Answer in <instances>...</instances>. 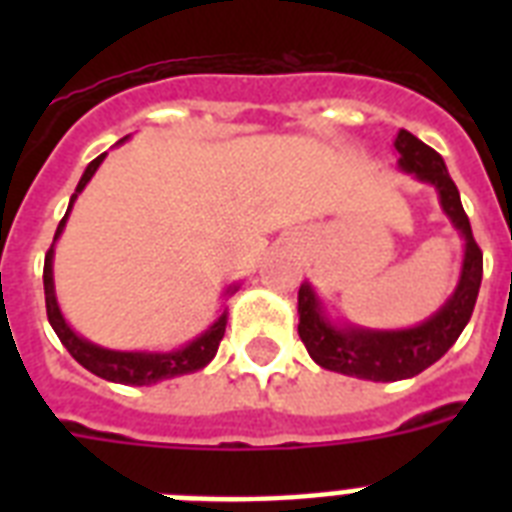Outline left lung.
Wrapping results in <instances>:
<instances>
[{
	"label": "left lung",
	"mask_w": 512,
	"mask_h": 512,
	"mask_svg": "<svg viewBox=\"0 0 512 512\" xmlns=\"http://www.w3.org/2000/svg\"><path fill=\"white\" fill-rule=\"evenodd\" d=\"M396 151L401 170L414 172L420 180L436 185L441 207L452 217L457 231L465 236V263L452 300L420 327L401 329V332H369V329H337L327 324L319 311V300L308 284H303L297 295V313H300L297 335L313 361L329 372L374 382L406 380L436 364L457 342L473 316L481 276H484V252L473 239L460 191L446 172L441 154L406 130L398 132Z\"/></svg>",
	"instance_id": "obj_1"
}]
</instances>
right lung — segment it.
<instances>
[{"instance_id":"1","label":"right lung","mask_w":512,"mask_h":512,"mask_svg":"<svg viewBox=\"0 0 512 512\" xmlns=\"http://www.w3.org/2000/svg\"><path fill=\"white\" fill-rule=\"evenodd\" d=\"M103 159H106V154H100L98 159H92V162L87 164L82 180L76 185V193L71 196V204H74L76 196L82 193L84 185L90 183V177L95 175V170H98ZM71 204H68V209H71ZM66 217L60 220L58 231H55V239H58V233L63 231ZM44 305H47V319H50L55 335H58L60 342L66 345L68 353H71L87 372L98 374L103 380L122 382V385H151V382L170 380V377H177V374H191L204 369V366L215 358L217 348H220V340H223L225 335V321H228V316L223 313L204 335L196 337V340H193L191 345H185V348L172 350V353H122V350L98 348V345H92V342L74 335L71 327L63 321V316H60L58 303H55V289H52V247L47 249V255H44Z\"/></svg>"}]
</instances>
